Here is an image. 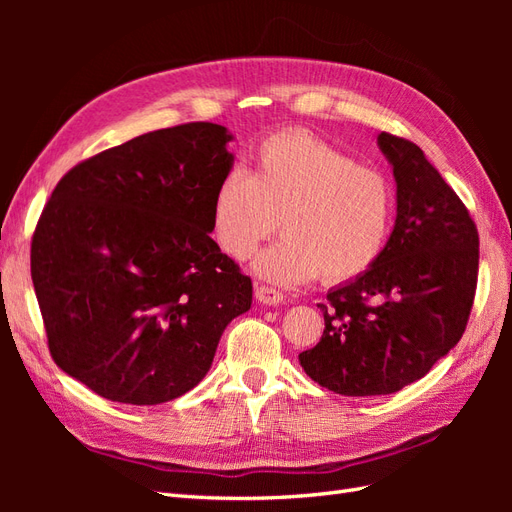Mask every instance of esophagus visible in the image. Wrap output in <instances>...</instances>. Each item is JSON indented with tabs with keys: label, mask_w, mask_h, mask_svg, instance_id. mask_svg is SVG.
<instances>
[{
	"label": "esophagus",
	"mask_w": 512,
	"mask_h": 512,
	"mask_svg": "<svg viewBox=\"0 0 512 512\" xmlns=\"http://www.w3.org/2000/svg\"><path fill=\"white\" fill-rule=\"evenodd\" d=\"M256 301L262 305H280L284 303V294L273 286H256Z\"/></svg>",
	"instance_id": "obj_1"
}]
</instances>
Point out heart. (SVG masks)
Segmentation results:
<instances>
[{
	"instance_id": "heart-1",
	"label": "heart",
	"mask_w": 512,
	"mask_h": 512,
	"mask_svg": "<svg viewBox=\"0 0 512 512\" xmlns=\"http://www.w3.org/2000/svg\"><path fill=\"white\" fill-rule=\"evenodd\" d=\"M393 222L389 177L301 130L265 138L252 175L230 168L211 207L213 237L235 260L282 224L286 237L256 260L258 275L277 284L359 280L384 254Z\"/></svg>"
}]
</instances>
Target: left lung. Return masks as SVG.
Returning a JSON list of instances; mask_svg holds the SVG:
<instances>
[{
    "label": "left lung",
    "mask_w": 512,
    "mask_h": 512,
    "mask_svg": "<svg viewBox=\"0 0 512 512\" xmlns=\"http://www.w3.org/2000/svg\"><path fill=\"white\" fill-rule=\"evenodd\" d=\"M397 181L386 250L318 303L320 342L299 354L305 374L348 397L389 395L421 380L466 331L478 282V230L468 207L418 145L382 132Z\"/></svg>",
    "instance_id": "obj_1"
}]
</instances>
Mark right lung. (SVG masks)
<instances>
[{"label":"right lung","instance_id":"add662e5","mask_svg":"<svg viewBox=\"0 0 512 512\" xmlns=\"http://www.w3.org/2000/svg\"><path fill=\"white\" fill-rule=\"evenodd\" d=\"M230 138L209 121L136 136L70 168L42 209L32 280L49 350L104 399L188 393L252 305V280L209 237Z\"/></svg>","mask_w":512,"mask_h":512}]
</instances>
